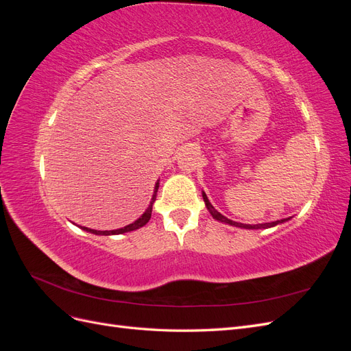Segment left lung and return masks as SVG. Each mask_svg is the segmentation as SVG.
<instances>
[{"label":"left lung","instance_id":"obj_1","mask_svg":"<svg viewBox=\"0 0 351 351\" xmlns=\"http://www.w3.org/2000/svg\"><path fill=\"white\" fill-rule=\"evenodd\" d=\"M202 196H204V200H205L208 210L210 212V215L214 217L215 219H218V221H221V222H226V224H230V226H236V227H241V228H249V230H258V228H269V227H274V226L281 224V222L287 221V219H280V221H274V222H267V224H254V226H252V224H240V222L231 221V219H228L227 217L219 214V212H218L214 206L210 205V202L208 200V197H206L205 193H202Z\"/></svg>","mask_w":351,"mask_h":351}]
</instances>
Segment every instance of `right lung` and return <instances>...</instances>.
<instances>
[{"label": "right lung", "instance_id": "add662e5", "mask_svg": "<svg viewBox=\"0 0 351 351\" xmlns=\"http://www.w3.org/2000/svg\"><path fill=\"white\" fill-rule=\"evenodd\" d=\"M158 184H159V183H156V186H155V195H154V197H152L151 205L147 206V209L145 210V214H143V215H142L139 219H136L134 222H132V224L125 226L124 228H119V230H111V231H98V230H90V228H86V227H83V230H86V231H89V232H92V234H99V236H111V234H123V232H129V231H133V230H137V228L143 227V226L146 224V222L151 219V215H152V205H154V202H155V196H156Z\"/></svg>", "mask_w": 351, "mask_h": 351}]
</instances>
